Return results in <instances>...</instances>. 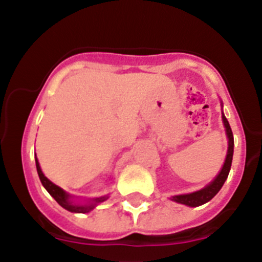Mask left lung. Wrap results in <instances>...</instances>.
I'll list each match as a JSON object with an SVG mask.
<instances>
[{"mask_svg":"<svg viewBox=\"0 0 262 262\" xmlns=\"http://www.w3.org/2000/svg\"><path fill=\"white\" fill-rule=\"evenodd\" d=\"M223 124H224L227 138H228V151H227V157H226V161H224V165H223L222 170H220V172L217 174V177L211 182L210 185H207L206 187L202 188V190L191 192V194L175 195V196L171 198V200H174V202H177V203L186 204V206L198 207L207 203V202H210V200L212 199L217 192H219L220 188L223 187L226 179L228 178L229 170H231V165H232V157H233V134H232L228 120H227L224 115H223Z\"/></svg>","mask_w":262,"mask_h":262,"instance_id":"left-lung-1","label":"left lung"}]
</instances>
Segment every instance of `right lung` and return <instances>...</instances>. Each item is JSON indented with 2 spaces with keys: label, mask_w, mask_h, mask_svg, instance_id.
Here are the masks:
<instances>
[{
  "label": "right lung",
  "mask_w": 262,
  "mask_h": 262,
  "mask_svg": "<svg viewBox=\"0 0 262 262\" xmlns=\"http://www.w3.org/2000/svg\"><path fill=\"white\" fill-rule=\"evenodd\" d=\"M35 165H36V171H38V175H39V179L42 182L43 187L46 188L49 191V194L51 195L54 199L58 202L63 208H66L67 211L70 212H76V213H87L90 211H92L95 207L97 206L99 203L104 202V200L108 199V195L105 196H100V198H95V199H91L88 200V203H84V204H76L75 202L71 200V195L67 194L64 190H62L60 187H58L56 185H54L50 179H47L45 177V174L42 172L40 170V166L39 162H38V159L35 158Z\"/></svg>",
  "instance_id": "obj_1"
}]
</instances>
